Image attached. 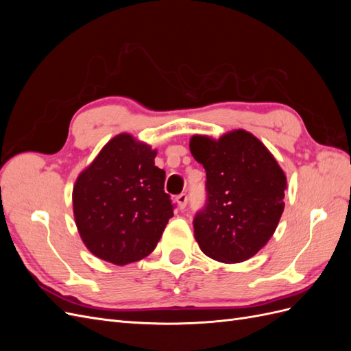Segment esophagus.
Returning a JSON list of instances; mask_svg holds the SVG:
<instances>
[{
	"mask_svg": "<svg viewBox=\"0 0 351 351\" xmlns=\"http://www.w3.org/2000/svg\"><path fill=\"white\" fill-rule=\"evenodd\" d=\"M176 202H177V205H178L180 209H184L186 205H187V195H186V193L178 195V196L176 197Z\"/></svg>",
	"mask_w": 351,
	"mask_h": 351,
	"instance_id": "obj_1",
	"label": "esophagus"
}]
</instances>
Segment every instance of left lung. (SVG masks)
<instances>
[{"mask_svg":"<svg viewBox=\"0 0 351 351\" xmlns=\"http://www.w3.org/2000/svg\"><path fill=\"white\" fill-rule=\"evenodd\" d=\"M190 152L206 171V204L193 219L196 241L215 261H247L278 226L287 189L284 171L267 146L241 129L218 141L196 134Z\"/></svg>","mask_w":351,"mask_h":351,"instance_id":"8db88e82","label":"left lung"}]
</instances>
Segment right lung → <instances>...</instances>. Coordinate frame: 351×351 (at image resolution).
<instances>
[{"mask_svg":"<svg viewBox=\"0 0 351 351\" xmlns=\"http://www.w3.org/2000/svg\"><path fill=\"white\" fill-rule=\"evenodd\" d=\"M155 156L149 145L121 133L77 177L74 219L84 246L99 259L123 267L156 247L174 205Z\"/></svg>","mask_w":351,"mask_h":351,"instance_id":"right-lung-1","label":"right lung"}]
</instances>
